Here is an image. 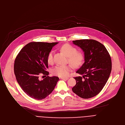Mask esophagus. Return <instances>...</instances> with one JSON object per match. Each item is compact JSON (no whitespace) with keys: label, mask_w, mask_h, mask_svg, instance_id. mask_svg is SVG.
<instances>
[{"label":"esophagus","mask_w":125,"mask_h":125,"mask_svg":"<svg viewBox=\"0 0 125 125\" xmlns=\"http://www.w3.org/2000/svg\"><path fill=\"white\" fill-rule=\"evenodd\" d=\"M61 79H63V80H67L68 79V77H61Z\"/></svg>","instance_id":"34e87169"}]
</instances>
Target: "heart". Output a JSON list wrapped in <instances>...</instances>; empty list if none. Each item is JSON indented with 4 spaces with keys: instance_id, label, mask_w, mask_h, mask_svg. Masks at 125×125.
I'll return each mask as SVG.
<instances>
[{
    "instance_id": "obj_1",
    "label": "heart",
    "mask_w": 125,
    "mask_h": 125,
    "mask_svg": "<svg viewBox=\"0 0 125 125\" xmlns=\"http://www.w3.org/2000/svg\"><path fill=\"white\" fill-rule=\"evenodd\" d=\"M61 50L69 58V62L74 66L80 65L83 60V56L82 54L77 52V50L69 44H66L62 46ZM54 52L51 51L47 56V62L49 63H52L53 61ZM72 66L68 65H57L52 69V72L55 75L61 77L68 76L69 72L72 70Z\"/></svg>"
}]
</instances>
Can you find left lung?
Instances as JSON below:
<instances>
[{
  "instance_id": "left-lung-1",
  "label": "left lung",
  "mask_w": 125,
  "mask_h": 125,
  "mask_svg": "<svg viewBox=\"0 0 125 125\" xmlns=\"http://www.w3.org/2000/svg\"><path fill=\"white\" fill-rule=\"evenodd\" d=\"M72 42L83 50L84 63L76 72L83 76L74 78L76 84L72 90L81 98L93 97L102 90L109 77L112 69L110 56L105 46L96 40Z\"/></svg>"
}]
</instances>
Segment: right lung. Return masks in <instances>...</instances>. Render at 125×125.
Instances as JSON below:
<instances>
[{
  "mask_svg": "<svg viewBox=\"0 0 125 125\" xmlns=\"http://www.w3.org/2000/svg\"><path fill=\"white\" fill-rule=\"evenodd\" d=\"M58 43H29L15 59L14 69L17 81L24 92L32 98H45L53 92L59 80L56 76H48L49 73L46 71L48 55ZM41 74L47 76L40 81L39 77Z\"/></svg>",
  "mask_w": 125,
  "mask_h": 125,
  "instance_id": "add662e5",
  "label": "right lung"
}]
</instances>
